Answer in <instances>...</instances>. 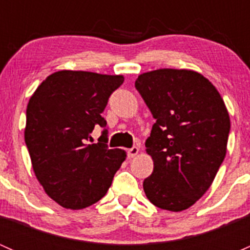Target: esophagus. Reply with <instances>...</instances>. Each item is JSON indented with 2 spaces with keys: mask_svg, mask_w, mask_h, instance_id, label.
<instances>
[{
  "mask_svg": "<svg viewBox=\"0 0 250 250\" xmlns=\"http://www.w3.org/2000/svg\"><path fill=\"white\" fill-rule=\"evenodd\" d=\"M138 152H139V148H138L137 146H133L132 148H129V150L127 151V155L129 158H133L138 155Z\"/></svg>",
  "mask_w": 250,
  "mask_h": 250,
  "instance_id": "esophagus-1",
  "label": "esophagus"
}]
</instances>
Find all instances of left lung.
I'll return each mask as SVG.
<instances>
[{
	"instance_id": "1",
	"label": "left lung",
	"mask_w": 250,
	"mask_h": 250,
	"mask_svg": "<svg viewBox=\"0 0 250 250\" xmlns=\"http://www.w3.org/2000/svg\"><path fill=\"white\" fill-rule=\"evenodd\" d=\"M135 88L152 113L146 152L153 172L144 191L161 209L190 208L213 183L226 155L230 117L216 88L191 70L140 75Z\"/></svg>"
}]
</instances>
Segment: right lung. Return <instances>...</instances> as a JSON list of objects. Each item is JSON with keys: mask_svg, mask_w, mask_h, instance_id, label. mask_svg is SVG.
<instances>
[{"mask_svg": "<svg viewBox=\"0 0 250 250\" xmlns=\"http://www.w3.org/2000/svg\"><path fill=\"white\" fill-rule=\"evenodd\" d=\"M123 76L62 70L48 76L30 98L25 144L36 178L52 200L67 209H82L106 195L125 151L109 148L102 117ZM100 143L87 144L94 126Z\"/></svg>", "mask_w": 250, "mask_h": 250, "instance_id": "right-lung-1", "label": "right lung"}]
</instances>
